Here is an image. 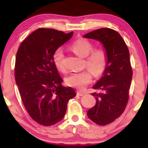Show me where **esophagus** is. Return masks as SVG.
<instances>
[{
  "label": "esophagus",
  "instance_id": "34e87169",
  "mask_svg": "<svg viewBox=\"0 0 148 148\" xmlns=\"http://www.w3.org/2000/svg\"><path fill=\"white\" fill-rule=\"evenodd\" d=\"M76 94H77V95L83 96V95H84L85 93L83 92H81V91H77L76 92Z\"/></svg>",
  "mask_w": 148,
  "mask_h": 148
}]
</instances>
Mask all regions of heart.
<instances>
[{
  "mask_svg": "<svg viewBox=\"0 0 148 148\" xmlns=\"http://www.w3.org/2000/svg\"><path fill=\"white\" fill-rule=\"evenodd\" d=\"M71 49L79 57L86 58V64L90 70L71 73L66 76V84L71 87L83 89L92 81V75L91 72L96 76H99L103 74L108 63V56L102 49H95L92 52L93 45L84 39L74 42L71 46ZM53 60L59 70H64V54L62 49H58L54 52Z\"/></svg>",
  "mask_w": 148,
  "mask_h": 148,
  "instance_id": "b5f03b06",
  "label": "heart"
}]
</instances>
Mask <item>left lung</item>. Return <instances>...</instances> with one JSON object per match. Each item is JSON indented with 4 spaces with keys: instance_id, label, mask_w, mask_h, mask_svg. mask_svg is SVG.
I'll list each match as a JSON object with an SVG mask.
<instances>
[{
    "instance_id": "obj_1",
    "label": "left lung",
    "mask_w": 148,
    "mask_h": 148,
    "mask_svg": "<svg viewBox=\"0 0 148 148\" xmlns=\"http://www.w3.org/2000/svg\"><path fill=\"white\" fill-rule=\"evenodd\" d=\"M84 37L101 42L108 56L102 77L93 86L98 92L91 93L95 97L96 104L87 113L95 123L106 125L121 115L128 101L132 79L130 52L123 37L111 28L93 30Z\"/></svg>"
}]
</instances>
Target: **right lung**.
I'll return each mask as SVG.
<instances>
[{"label": "right lung", "mask_w": 148, "mask_h": 148, "mask_svg": "<svg viewBox=\"0 0 148 148\" xmlns=\"http://www.w3.org/2000/svg\"><path fill=\"white\" fill-rule=\"evenodd\" d=\"M73 32L64 33L51 28H39L27 37L16 52L15 80L25 109L33 120L44 126L60 121L67 102L76 96L63 81L53 56L70 40Z\"/></svg>", "instance_id": "add662e5"}]
</instances>
